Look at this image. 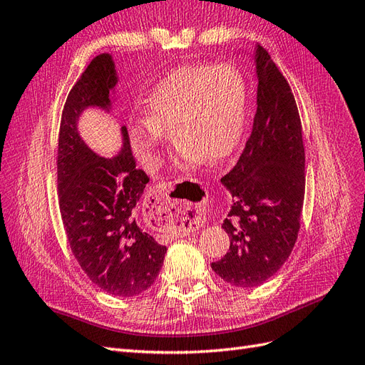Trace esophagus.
<instances>
[{
	"label": "esophagus",
	"mask_w": 365,
	"mask_h": 365,
	"mask_svg": "<svg viewBox=\"0 0 365 365\" xmlns=\"http://www.w3.org/2000/svg\"><path fill=\"white\" fill-rule=\"evenodd\" d=\"M172 182H160L153 185L145 201V213L158 229H195L202 220L204 201L200 200L196 192L185 190L182 198H172ZM192 195L193 202L183 198Z\"/></svg>",
	"instance_id": "obj_1"
}]
</instances>
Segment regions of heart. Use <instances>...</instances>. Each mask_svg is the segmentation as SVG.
I'll return each instance as SVG.
<instances>
[{
  "mask_svg": "<svg viewBox=\"0 0 365 365\" xmlns=\"http://www.w3.org/2000/svg\"><path fill=\"white\" fill-rule=\"evenodd\" d=\"M247 86L230 64H185L156 84L144 100L145 124L130 129V144L149 161L164 141L161 132L173 129L182 144V167L224 161L236 149L244 125Z\"/></svg>",
  "mask_w": 365,
  "mask_h": 365,
  "instance_id": "1",
  "label": "heart"
}]
</instances>
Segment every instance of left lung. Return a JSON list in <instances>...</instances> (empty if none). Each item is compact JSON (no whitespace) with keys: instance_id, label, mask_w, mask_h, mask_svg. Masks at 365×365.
<instances>
[{"instance_id":"left-lung-1","label":"left lung","mask_w":365,"mask_h":365,"mask_svg":"<svg viewBox=\"0 0 365 365\" xmlns=\"http://www.w3.org/2000/svg\"><path fill=\"white\" fill-rule=\"evenodd\" d=\"M258 93L252 133L221 178L233 196L222 222L230 238L216 274L235 287H258L287 261L301 229L305 192L302 127L292 88L267 51L255 46Z\"/></svg>"}]
</instances>
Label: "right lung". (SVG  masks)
<instances>
[{
  "mask_svg": "<svg viewBox=\"0 0 365 365\" xmlns=\"http://www.w3.org/2000/svg\"><path fill=\"white\" fill-rule=\"evenodd\" d=\"M116 81L112 56L101 53L67 95L58 135V202L67 241L88 279L109 294L130 298L155 282L167 252L136 222L149 176L136 169L125 127L115 158L92 152L76 129L87 107L110 109Z\"/></svg>",
  "mask_w": 365,
  "mask_h": 365,
  "instance_id": "add662e5",
  "label": "right lung"
}]
</instances>
